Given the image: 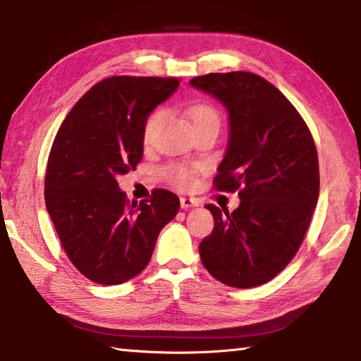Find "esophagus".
<instances>
[{
	"instance_id": "34e87169",
	"label": "esophagus",
	"mask_w": 361,
	"mask_h": 361,
	"mask_svg": "<svg viewBox=\"0 0 361 361\" xmlns=\"http://www.w3.org/2000/svg\"><path fill=\"white\" fill-rule=\"evenodd\" d=\"M180 204H181V209H185V210L191 209V207H199L197 200H194L191 197H181L180 199Z\"/></svg>"
}]
</instances>
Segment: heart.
Here are the masks:
<instances>
[{"instance_id": "1", "label": "heart", "mask_w": 361, "mask_h": 361, "mask_svg": "<svg viewBox=\"0 0 361 361\" xmlns=\"http://www.w3.org/2000/svg\"><path fill=\"white\" fill-rule=\"evenodd\" d=\"M161 118H162V109H156V111H152L148 116V119L145 122V132H143L145 140H149ZM189 119H191L192 126L205 124V122H218L219 124L218 111L213 106L205 105V103H199V105H194L191 109H189ZM170 173H172V178L178 186H188L192 178L191 170H188L185 167L172 169L170 170Z\"/></svg>"}]
</instances>
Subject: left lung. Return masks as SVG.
<instances>
[{
    "instance_id": "left-lung-1",
    "label": "left lung",
    "mask_w": 361,
    "mask_h": 361,
    "mask_svg": "<svg viewBox=\"0 0 361 361\" xmlns=\"http://www.w3.org/2000/svg\"><path fill=\"white\" fill-rule=\"evenodd\" d=\"M189 84L228 111L215 186L240 189L232 213L205 205L215 228L200 242V259L221 283L253 288L283 271L301 247L320 189L315 143L296 108L264 78L210 73Z\"/></svg>"
}]
</instances>
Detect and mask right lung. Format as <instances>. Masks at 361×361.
Returning <instances> with one entry per match:
<instances>
[{"instance_id":"right-lung-1","label":"right lung","mask_w":361,"mask_h":361,"mask_svg":"<svg viewBox=\"0 0 361 361\" xmlns=\"http://www.w3.org/2000/svg\"><path fill=\"white\" fill-rule=\"evenodd\" d=\"M178 78L113 76L85 92L60 126L49 154L46 209L65 253L82 276L121 285L138 276L180 199L156 189L130 202L118 176L143 157L145 122L178 89Z\"/></svg>"}]
</instances>
